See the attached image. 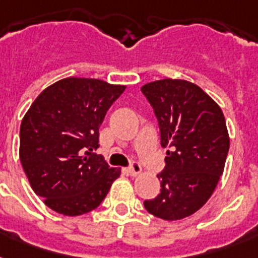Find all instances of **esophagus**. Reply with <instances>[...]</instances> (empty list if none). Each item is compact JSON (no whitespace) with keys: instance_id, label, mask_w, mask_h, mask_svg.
Returning <instances> with one entry per match:
<instances>
[{"instance_id":"1","label":"esophagus","mask_w":258,"mask_h":258,"mask_svg":"<svg viewBox=\"0 0 258 258\" xmlns=\"http://www.w3.org/2000/svg\"><path fill=\"white\" fill-rule=\"evenodd\" d=\"M125 171L128 172L130 175L135 176V175H138V174H141L142 167H141V165L138 163V162H131V165H130L128 167L125 169Z\"/></svg>"}]
</instances>
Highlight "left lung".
Masks as SVG:
<instances>
[{"mask_svg": "<svg viewBox=\"0 0 258 258\" xmlns=\"http://www.w3.org/2000/svg\"><path fill=\"white\" fill-rule=\"evenodd\" d=\"M167 149L158 174L161 192L146 200V210L166 221L200 210L214 191L229 153L224 113L202 89L186 80L165 79L142 87Z\"/></svg>", "mask_w": 258, "mask_h": 258, "instance_id": "obj_1", "label": "left lung"}]
</instances>
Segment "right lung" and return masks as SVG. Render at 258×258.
<instances>
[{
	"label": "right lung",
	"mask_w": 258,
	"mask_h": 258,
	"mask_svg": "<svg viewBox=\"0 0 258 258\" xmlns=\"http://www.w3.org/2000/svg\"><path fill=\"white\" fill-rule=\"evenodd\" d=\"M124 86L67 78L45 88L20 128V159L44 204L64 216L96 209L120 169L109 167L99 147V127Z\"/></svg>",
	"instance_id": "add662e5"
}]
</instances>
